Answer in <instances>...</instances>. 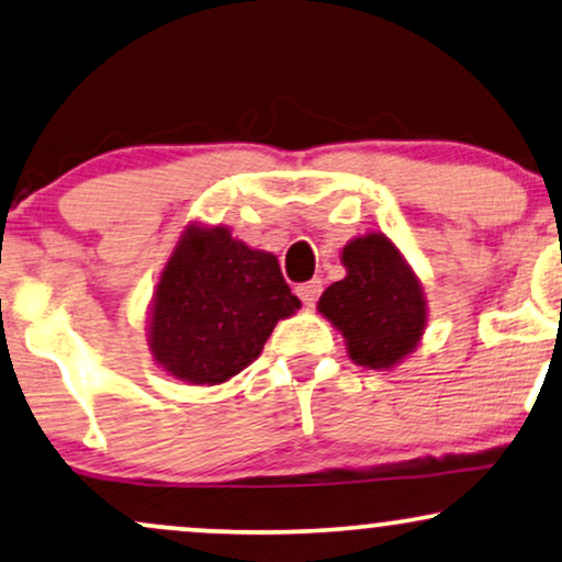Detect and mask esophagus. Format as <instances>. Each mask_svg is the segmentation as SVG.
<instances>
[{"mask_svg":"<svg viewBox=\"0 0 562 562\" xmlns=\"http://www.w3.org/2000/svg\"><path fill=\"white\" fill-rule=\"evenodd\" d=\"M295 293H299V299L306 303V306H314L316 301H319V293H322V280H308L303 282V285L295 288Z\"/></svg>","mask_w":562,"mask_h":562,"instance_id":"34e87169","label":"esophagus"}]
</instances>
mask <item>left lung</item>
<instances>
[{
	"mask_svg": "<svg viewBox=\"0 0 562 562\" xmlns=\"http://www.w3.org/2000/svg\"><path fill=\"white\" fill-rule=\"evenodd\" d=\"M348 274L319 299V311L340 329L348 353L369 369H390L416 348L427 327V301L401 251L380 233L342 248Z\"/></svg>",
	"mask_w": 562,
	"mask_h": 562,
	"instance_id": "1",
	"label": "left lung"
}]
</instances>
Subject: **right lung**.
<instances>
[{
    "mask_svg": "<svg viewBox=\"0 0 562 562\" xmlns=\"http://www.w3.org/2000/svg\"><path fill=\"white\" fill-rule=\"evenodd\" d=\"M295 308L301 301L277 256L233 240L225 227H188L154 295L151 353L182 382H227Z\"/></svg>",
    "mask_w": 562,
    "mask_h": 562,
    "instance_id": "add662e5",
    "label": "right lung"
}]
</instances>
